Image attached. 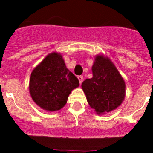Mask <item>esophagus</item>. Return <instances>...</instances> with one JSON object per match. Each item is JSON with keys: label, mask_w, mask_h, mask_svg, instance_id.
Wrapping results in <instances>:
<instances>
[{"label": "esophagus", "mask_w": 153, "mask_h": 153, "mask_svg": "<svg viewBox=\"0 0 153 153\" xmlns=\"http://www.w3.org/2000/svg\"><path fill=\"white\" fill-rule=\"evenodd\" d=\"M78 80H79V82H80V84H81L82 82V80H83V76H82V75H79L78 77Z\"/></svg>", "instance_id": "esophagus-1"}]
</instances>
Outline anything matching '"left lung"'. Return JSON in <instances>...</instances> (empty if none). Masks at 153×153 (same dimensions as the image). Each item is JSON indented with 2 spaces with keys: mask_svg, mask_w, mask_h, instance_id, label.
I'll return each mask as SVG.
<instances>
[{
  "mask_svg": "<svg viewBox=\"0 0 153 153\" xmlns=\"http://www.w3.org/2000/svg\"><path fill=\"white\" fill-rule=\"evenodd\" d=\"M93 77L82 82L81 87L88 104L97 114L115 110L125 98L124 80L108 57L96 56L92 66Z\"/></svg>",
  "mask_w": 153,
  "mask_h": 153,
  "instance_id": "8db88e82",
  "label": "left lung"
}]
</instances>
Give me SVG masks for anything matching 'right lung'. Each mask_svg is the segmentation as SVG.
Returning a JSON list of instances; mask_svg holds the SVG:
<instances>
[{"mask_svg":"<svg viewBox=\"0 0 153 153\" xmlns=\"http://www.w3.org/2000/svg\"><path fill=\"white\" fill-rule=\"evenodd\" d=\"M78 79L66 68L62 54H49L31 73L29 90L34 103L44 110L55 111L64 107Z\"/></svg>","mask_w":153,"mask_h":153,"instance_id":"add662e5","label":"right lung"}]
</instances>
